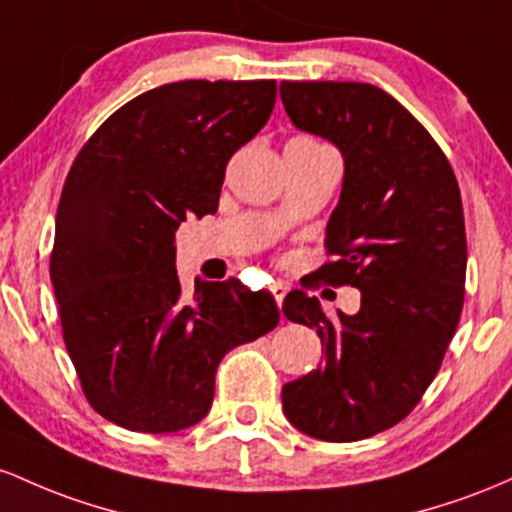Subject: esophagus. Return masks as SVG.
I'll return each instance as SVG.
<instances>
[{
    "label": "esophagus",
    "mask_w": 512,
    "mask_h": 512,
    "mask_svg": "<svg viewBox=\"0 0 512 512\" xmlns=\"http://www.w3.org/2000/svg\"><path fill=\"white\" fill-rule=\"evenodd\" d=\"M271 295L275 297V302H278V307H280V304H283V300H285V295H287V287L283 283H273L271 285Z\"/></svg>",
    "instance_id": "1"
}]
</instances>
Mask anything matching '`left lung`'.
Wrapping results in <instances>:
<instances>
[{"mask_svg":"<svg viewBox=\"0 0 512 512\" xmlns=\"http://www.w3.org/2000/svg\"><path fill=\"white\" fill-rule=\"evenodd\" d=\"M295 128L341 149L343 188L317 278L360 290L358 314L326 317L292 290L290 321L317 329L326 363L283 387L287 421L326 442L396 426L438 375L464 304L462 195L438 142L387 91L360 82H283Z\"/></svg>","mask_w":512,"mask_h":512,"instance_id":"8db88e82","label":"left lung"}]
</instances>
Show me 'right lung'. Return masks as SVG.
<instances>
[{"label": "right lung", "mask_w": 512, "mask_h": 512, "mask_svg": "<svg viewBox=\"0 0 512 512\" xmlns=\"http://www.w3.org/2000/svg\"><path fill=\"white\" fill-rule=\"evenodd\" d=\"M273 79L157 86L79 149L50 254L62 338L94 411L137 433L208 416L220 360L278 326L271 292L237 278L183 300L174 234L220 203L227 162L268 123Z\"/></svg>", "instance_id": "obj_1"}]
</instances>
